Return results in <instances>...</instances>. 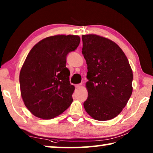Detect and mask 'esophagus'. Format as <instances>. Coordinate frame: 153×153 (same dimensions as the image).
I'll return each mask as SVG.
<instances>
[{
    "mask_svg": "<svg viewBox=\"0 0 153 153\" xmlns=\"http://www.w3.org/2000/svg\"><path fill=\"white\" fill-rule=\"evenodd\" d=\"M76 86V88H81V87L82 86V84H76V86Z\"/></svg>",
    "mask_w": 153,
    "mask_h": 153,
    "instance_id": "34e87169",
    "label": "esophagus"
}]
</instances>
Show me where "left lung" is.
<instances>
[{
    "label": "left lung",
    "mask_w": 153,
    "mask_h": 153,
    "mask_svg": "<svg viewBox=\"0 0 153 153\" xmlns=\"http://www.w3.org/2000/svg\"><path fill=\"white\" fill-rule=\"evenodd\" d=\"M82 38L88 79L84 108L96 120H111L131 97L132 70L123 51L113 41L95 34L82 35Z\"/></svg>",
    "instance_id": "obj_1"
}]
</instances>
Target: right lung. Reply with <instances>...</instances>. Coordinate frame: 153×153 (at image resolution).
Masks as SVG:
<instances>
[{
	"label": "right lung",
	"instance_id": "1",
	"mask_svg": "<svg viewBox=\"0 0 153 153\" xmlns=\"http://www.w3.org/2000/svg\"><path fill=\"white\" fill-rule=\"evenodd\" d=\"M79 42L78 36L56 35L31 49L21 69L19 84L25 107L36 117L53 119L71 105L75 87L69 82L66 59Z\"/></svg>",
	"mask_w": 153,
	"mask_h": 153
}]
</instances>
